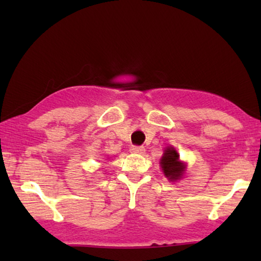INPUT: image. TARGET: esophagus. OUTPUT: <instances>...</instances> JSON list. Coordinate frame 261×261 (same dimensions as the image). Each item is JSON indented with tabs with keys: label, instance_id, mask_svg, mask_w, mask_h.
Returning <instances> with one entry per match:
<instances>
[{
	"label": "esophagus",
	"instance_id": "34e87169",
	"mask_svg": "<svg viewBox=\"0 0 261 261\" xmlns=\"http://www.w3.org/2000/svg\"><path fill=\"white\" fill-rule=\"evenodd\" d=\"M130 151L131 153H135V154H144L145 148L143 146H131Z\"/></svg>",
	"mask_w": 261,
	"mask_h": 261
}]
</instances>
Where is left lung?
<instances>
[{
	"label": "left lung",
	"mask_w": 261,
	"mask_h": 261,
	"mask_svg": "<svg viewBox=\"0 0 261 261\" xmlns=\"http://www.w3.org/2000/svg\"><path fill=\"white\" fill-rule=\"evenodd\" d=\"M178 153L175 151L174 147H168L165 153H163V156L161 158L160 163L163 174L166 175V177H168V179H178L184 173L185 167L183 163L178 160Z\"/></svg>",
	"instance_id": "left-lung-1"
}]
</instances>
